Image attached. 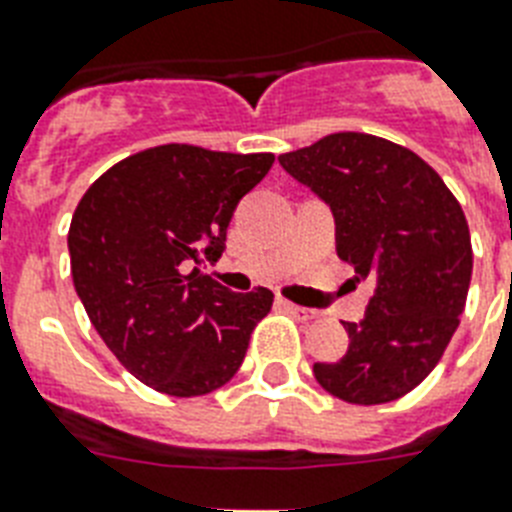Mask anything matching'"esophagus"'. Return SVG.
Returning a JSON list of instances; mask_svg holds the SVG:
<instances>
[{"label":"esophagus","mask_w":512,"mask_h":512,"mask_svg":"<svg viewBox=\"0 0 512 512\" xmlns=\"http://www.w3.org/2000/svg\"><path fill=\"white\" fill-rule=\"evenodd\" d=\"M284 310H289V313H292L294 318H299V321H315V318H318V313H315V310H310V307L292 305V302H284Z\"/></svg>","instance_id":"esophagus-1"}]
</instances>
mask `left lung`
<instances>
[{
    "mask_svg": "<svg viewBox=\"0 0 512 512\" xmlns=\"http://www.w3.org/2000/svg\"><path fill=\"white\" fill-rule=\"evenodd\" d=\"M278 162L331 207L336 255L373 281L363 321L344 323L347 355L315 363V381L352 405L400 400L442 360L465 310L463 207L429 162L371 134L323 136Z\"/></svg>",
    "mask_w": 512,
    "mask_h": 512,
    "instance_id": "1",
    "label": "left lung"
}]
</instances>
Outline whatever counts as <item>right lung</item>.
Returning a JSON list of instances; mask_svg holds the SVG:
<instances>
[{"mask_svg":"<svg viewBox=\"0 0 512 512\" xmlns=\"http://www.w3.org/2000/svg\"><path fill=\"white\" fill-rule=\"evenodd\" d=\"M273 155L162 144L112 165L68 231L73 286L91 326L131 376L173 397L234 378L273 292L236 294L205 273L226 249L239 199Z\"/></svg>","mask_w":512,"mask_h":512,"instance_id":"add662e5","label":"right lung"}]
</instances>
